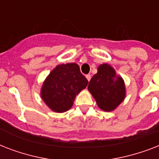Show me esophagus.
<instances>
[{"instance_id":"obj_1","label":"esophagus","mask_w":159,"mask_h":159,"mask_svg":"<svg viewBox=\"0 0 159 159\" xmlns=\"http://www.w3.org/2000/svg\"><path fill=\"white\" fill-rule=\"evenodd\" d=\"M86 77H87V79L88 80V82H90V80H91V78H92V77H91V75L90 74L86 75Z\"/></svg>"}]
</instances>
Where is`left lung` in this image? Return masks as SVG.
<instances>
[{"label":"left lung","instance_id":"8db88e82","mask_svg":"<svg viewBox=\"0 0 159 159\" xmlns=\"http://www.w3.org/2000/svg\"><path fill=\"white\" fill-rule=\"evenodd\" d=\"M88 90L96 100L97 106L105 111H111L123 102L125 87L121 77L110 65H100L97 73L91 79Z\"/></svg>","mask_w":159,"mask_h":159}]
</instances>
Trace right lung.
<instances>
[{"instance_id": "add662e5", "label": "right lung", "mask_w": 159, "mask_h": 159, "mask_svg": "<svg viewBox=\"0 0 159 159\" xmlns=\"http://www.w3.org/2000/svg\"><path fill=\"white\" fill-rule=\"evenodd\" d=\"M87 84L77 63L57 65L43 82L41 97L52 111L62 113L72 107L76 95Z\"/></svg>"}]
</instances>
